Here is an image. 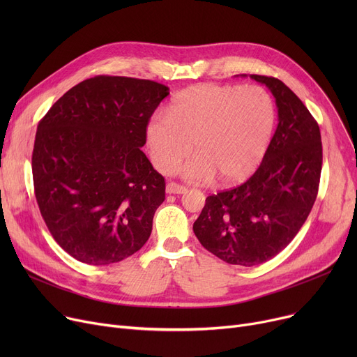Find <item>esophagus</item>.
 I'll return each mask as SVG.
<instances>
[{
  "label": "esophagus",
  "instance_id": "1",
  "mask_svg": "<svg viewBox=\"0 0 357 357\" xmlns=\"http://www.w3.org/2000/svg\"><path fill=\"white\" fill-rule=\"evenodd\" d=\"M166 192L167 194H183V192H186V186L179 185L176 182H169L166 185Z\"/></svg>",
  "mask_w": 357,
  "mask_h": 357
}]
</instances>
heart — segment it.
I'll list each match as a JSON object with an SVG mask.
<instances>
[{
    "label": "heart",
    "instance_id": "1",
    "mask_svg": "<svg viewBox=\"0 0 357 357\" xmlns=\"http://www.w3.org/2000/svg\"><path fill=\"white\" fill-rule=\"evenodd\" d=\"M276 127V105L264 88L199 84L172 98L167 116H155L146 128L153 165L163 174L192 152L186 179L221 185L250 176L265 158Z\"/></svg>",
    "mask_w": 357,
    "mask_h": 357
}]
</instances>
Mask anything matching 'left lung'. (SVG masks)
Wrapping results in <instances>:
<instances>
[{
	"label": "left lung",
	"mask_w": 357,
	"mask_h": 357,
	"mask_svg": "<svg viewBox=\"0 0 357 357\" xmlns=\"http://www.w3.org/2000/svg\"><path fill=\"white\" fill-rule=\"evenodd\" d=\"M252 78L273 93L278 128L257 171L207 197L194 222L205 249L240 266L264 264L289 245L315 202L323 166L320 127L304 102L278 78Z\"/></svg>",
	"instance_id": "1"
}]
</instances>
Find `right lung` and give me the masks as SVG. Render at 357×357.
Wrapping results in <instances>:
<instances>
[{
  "label": "right lung",
  "mask_w": 357,
  "mask_h": 357,
  "mask_svg": "<svg viewBox=\"0 0 357 357\" xmlns=\"http://www.w3.org/2000/svg\"><path fill=\"white\" fill-rule=\"evenodd\" d=\"M169 88L98 75L70 88L39 121L34 195L56 243L88 265H111L149 240L165 178L142 149Z\"/></svg>",
  "instance_id": "obj_1"
}]
</instances>
